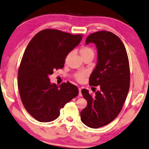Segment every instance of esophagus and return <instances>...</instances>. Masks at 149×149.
Returning a JSON list of instances; mask_svg holds the SVG:
<instances>
[{
  "label": "esophagus",
  "instance_id": "34e87169",
  "mask_svg": "<svg viewBox=\"0 0 149 149\" xmlns=\"http://www.w3.org/2000/svg\"><path fill=\"white\" fill-rule=\"evenodd\" d=\"M81 88H79V95L80 96V97H82V93H81Z\"/></svg>",
  "mask_w": 149,
  "mask_h": 149
}]
</instances>
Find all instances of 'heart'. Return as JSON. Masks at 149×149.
<instances>
[{"label":"heart","mask_w":149,"mask_h":149,"mask_svg":"<svg viewBox=\"0 0 149 149\" xmlns=\"http://www.w3.org/2000/svg\"><path fill=\"white\" fill-rule=\"evenodd\" d=\"M79 53L81 54L82 58H86V57H92L93 58L94 56H95V51L93 48L91 47H88V46H84V47H81V49H79ZM69 56V54H68L66 57L65 61H67V59ZM86 77V73L84 71L79 72L75 74L74 75V79L76 80L77 82H82L84 81V79H85Z\"/></svg>","instance_id":"obj_1"}]
</instances>
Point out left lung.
Returning <instances> with one entry per match:
<instances>
[{
	"mask_svg": "<svg viewBox=\"0 0 149 149\" xmlns=\"http://www.w3.org/2000/svg\"><path fill=\"white\" fill-rule=\"evenodd\" d=\"M94 42L98 51V63L89 78L90 86L100 91L95 95L81 91L87 106L81 112L82 122L97 129L109 124L123 109L130 87V67L123 42L114 33L98 31L91 34L86 44Z\"/></svg>",
	"mask_w": 149,
	"mask_h": 149,
	"instance_id": "1",
	"label": "left lung"
}]
</instances>
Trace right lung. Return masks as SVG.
<instances>
[{
	"label": "right lung",
	"mask_w": 149,
	"mask_h": 149,
	"mask_svg": "<svg viewBox=\"0 0 149 149\" xmlns=\"http://www.w3.org/2000/svg\"><path fill=\"white\" fill-rule=\"evenodd\" d=\"M82 36L47 29L38 32L25 50L18 71V87L25 109L39 122L55 120L61 109L79 95L77 86L67 82L58 86L51 83L49 76L63 68L66 57Z\"/></svg>",
	"instance_id": "obj_1"
}]
</instances>
